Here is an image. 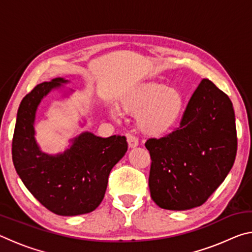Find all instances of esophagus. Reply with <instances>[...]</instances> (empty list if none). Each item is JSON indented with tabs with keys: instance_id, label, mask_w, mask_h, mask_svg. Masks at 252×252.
Masks as SVG:
<instances>
[{
	"instance_id": "esophagus-1",
	"label": "esophagus",
	"mask_w": 252,
	"mask_h": 252,
	"mask_svg": "<svg viewBox=\"0 0 252 252\" xmlns=\"http://www.w3.org/2000/svg\"><path fill=\"white\" fill-rule=\"evenodd\" d=\"M126 140H127V144H129V148H131V149H133V148L139 146V140L134 135L127 134L126 135Z\"/></svg>"
}]
</instances>
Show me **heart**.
<instances>
[{
  "label": "heart",
  "instance_id": "heart-1",
  "mask_svg": "<svg viewBox=\"0 0 252 252\" xmlns=\"http://www.w3.org/2000/svg\"><path fill=\"white\" fill-rule=\"evenodd\" d=\"M120 104L123 111L132 116L139 114V127L144 134L162 136L174 129L181 120L185 99L177 89L160 83H146L126 92ZM110 116L118 120L120 111L112 106Z\"/></svg>",
  "mask_w": 252,
  "mask_h": 252
}]
</instances>
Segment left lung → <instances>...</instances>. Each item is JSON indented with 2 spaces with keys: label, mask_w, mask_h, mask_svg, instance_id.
<instances>
[{
  "label": "left lung",
  "mask_w": 252,
  "mask_h": 252,
  "mask_svg": "<svg viewBox=\"0 0 252 252\" xmlns=\"http://www.w3.org/2000/svg\"><path fill=\"white\" fill-rule=\"evenodd\" d=\"M151 198L167 210H189L207 201L231 170L237 153L236 118L229 96L203 79L180 126L149 139Z\"/></svg>",
  "instance_id": "obj_1"
}]
</instances>
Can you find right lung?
<instances>
[{"label":"right lung","mask_w":252,"mask_h":252,"mask_svg":"<svg viewBox=\"0 0 252 252\" xmlns=\"http://www.w3.org/2000/svg\"><path fill=\"white\" fill-rule=\"evenodd\" d=\"M69 81L55 78L37 84L23 97L12 142V159L21 180L34 198L59 216H79L99 207L111 170L127 150L126 136L101 138L82 132L58 155L40 149L35 140L37 106L49 93Z\"/></svg>","instance_id":"1"}]
</instances>
